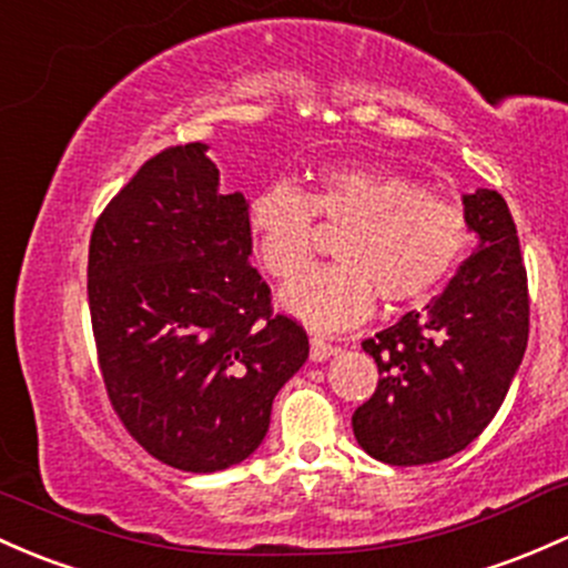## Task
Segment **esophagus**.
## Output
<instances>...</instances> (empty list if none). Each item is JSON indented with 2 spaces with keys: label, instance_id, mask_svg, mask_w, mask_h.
<instances>
[{
  "label": "esophagus",
  "instance_id": "1",
  "mask_svg": "<svg viewBox=\"0 0 568 568\" xmlns=\"http://www.w3.org/2000/svg\"><path fill=\"white\" fill-rule=\"evenodd\" d=\"M335 352V346L331 341H325L322 335H311V359L314 363H322V359H327Z\"/></svg>",
  "mask_w": 568,
  "mask_h": 568
}]
</instances>
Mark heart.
Wrapping results in <instances>:
<instances>
[{
  "instance_id": "1",
  "label": "heart",
  "mask_w": 568,
  "mask_h": 568,
  "mask_svg": "<svg viewBox=\"0 0 568 568\" xmlns=\"http://www.w3.org/2000/svg\"><path fill=\"white\" fill-rule=\"evenodd\" d=\"M316 216L346 224L333 265L311 267L286 284L282 306L320 331L368 316L376 292L384 303H412L453 273L471 241L460 203L428 192L400 173L331 168L311 192L273 184L252 203V233L262 267L292 278L316 248Z\"/></svg>"
}]
</instances>
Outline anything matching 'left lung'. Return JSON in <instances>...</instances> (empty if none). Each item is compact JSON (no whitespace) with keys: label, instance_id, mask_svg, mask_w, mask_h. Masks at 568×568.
Segmentation results:
<instances>
[{"label":"left lung","instance_id":"1","mask_svg":"<svg viewBox=\"0 0 568 568\" xmlns=\"http://www.w3.org/2000/svg\"><path fill=\"white\" fill-rule=\"evenodd\" d=\"M479 246L447 290L363 349L376 393L352 414L359 447L389 466H425L466 449L501 408L528 344V276L506 200L463 197Z\"/></svg>","mask_w":568,"mask_h":568}]
</instances>
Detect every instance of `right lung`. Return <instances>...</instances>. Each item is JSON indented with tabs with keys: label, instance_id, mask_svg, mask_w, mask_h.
Masks as SVG:
<instances>
[{
	"label": "right lung",
	"instance_id": "obj_1",
	"mask_svg": "<svg viewBox=\"0 0 568 568\" xmlns=\"http://www.w3.org/2000/svg\"><path fill=\"white\" fill-rule=\"evenodd\" d=\"M209 145H170L100 213L89 311L108 400L140 447L192 474L246 460L308 335L273 314L252 267L241 192H219Z\"/></svg>",
	"mask_w": 568,
	"mask_h": 568
}]
</instances>
